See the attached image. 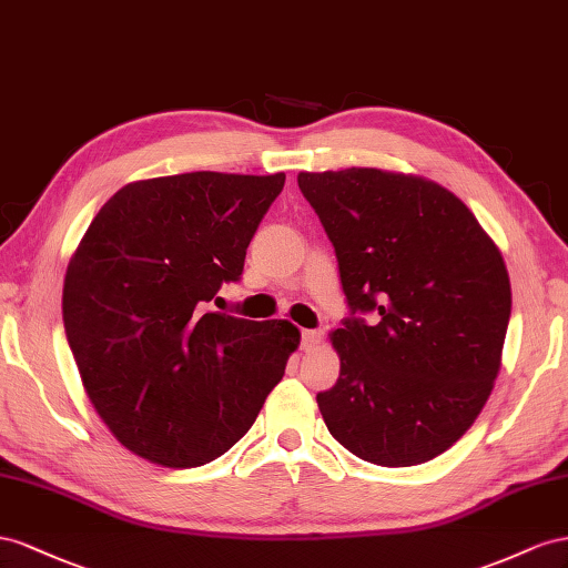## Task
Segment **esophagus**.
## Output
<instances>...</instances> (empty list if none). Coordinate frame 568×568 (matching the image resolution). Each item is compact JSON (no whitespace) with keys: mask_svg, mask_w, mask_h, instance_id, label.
I'll return each instance as SVG.
<instances>
[{"mask_svg":"<svg viewBox=\"0 0 568 568\" xmlns=\"http://www.w3.org/2000/svg\"><path fill=\"white\" fill-rule=\"evenodd\" d=\"M321 339H323V333L321 331H302V349H316L318 345H321Z\"/></svg>","mask_w":568,"mask_h":568,"instance_id":"34e87169","label":"esophagus"}]
</instances>
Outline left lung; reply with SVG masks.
Returning a JSON list of instances; mask_svg holds the SVG:
<instances>
[{"instance_id":"obj_1","label":"left lung","mask_w":568,"mask_h":568,"mask_svg":"<svg viewBox=\"0 0 568 568\" xmlns=\"http://www.w3.org/2000/svg\"><path fill=\"white\" fill-rule=\"evenodd\" d=\"M297 185L349 306L331 335L339 378L316 395L323 420L364 462H430L493 393L511 314L501 254L457 194L426 178L345 169L300 173Z\"/></svg>"}]
</instances>
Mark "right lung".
I'll list each match as a JSON object with an SVG mask.
<instances>
[{"label": "right lung", "instance_id": "obj_1", "mask_svg": "<svg viewBox=\"0 0 568 568\" xmlns=\"http://www.w3.org/2000/svg\"><path fill=\"white\" fill-rule=\"evenodd\" d=\"M285 173L194 171L121 187L63 281V328L116 440L161 466H202L262 412L300 345L290 321L209 310L237 283Z\"/></svg>", "mask_w": 568, "mask_h": 568}]
</instances>
